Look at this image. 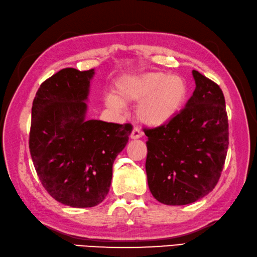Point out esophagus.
I'll use <instances>...</instances> for the list:
<instances>
[{
	"label": "esophagus",
	"mask_w": 257,
	"mask_h": 257,
	"mask_svg": "<svg viewBox=\"0 0 257 257\" xmlns=\"http://www.w3.org/2000/svg\"><path fill=\"white\" fill-rule=\"evenodd\" d=\"M142 137V132L139 130L138 128H134L133 132H132V135H130V138L132 139H138Z\"/></svg>",
	"instance_id": "1"
}]
</instances>
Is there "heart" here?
I'll use <instances>...</instances> for the list:
<instances>
[{
    "instance_id": "obj_1",
    "label": "heart",
    "mask_w": 257,
    "mask_h": 257,
    "mask_svg": "<svg viewBox=\"0 0 257 257\" xmlns=\"http://www.w3.org/2000/svg\"><path fill=\"white\" fill-rule=\"evenodd\" d=\"M189 95L188 83L182 76L151 72L124 75L115 81L110 104L120 108L139 102L137 115L152 127L165 124L180 113Z\"/></svg>"
}]
</instances>
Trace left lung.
Segmentation results:
<instances>
[{"label":"left lung","mask_w":257,"mask_h":257,"mask_svg":"<svg viewBox=\"0 0 257 257\" xmlns=\"http://www.w3.org/2000/svg\"><path fill=\"white\" fill-rule=\"evenodd\" d=\"M195 90L175 118L145 128L146 173L157 201L184 206L214 189L229 145L225 96L217 83L193 71Z\"/></svg>","instance_id":"1"}]
</instances>
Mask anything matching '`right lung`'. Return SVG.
Here are the masks:
<instances>
[{"label": "right lung", "mask_w": 257, "mask_h": 257, "mask_svg": "<svg viewBox=\"0 0 257 257\" xmlns=\"http://www.w3.org/2000/svg\"><path fill=\"white\" fill-rule=\"evenodd\" d=\"M94 69L64 68L41 83L32 102L29 149L46 191L74 208L103 201L112 165L128 143L130 123L85 120Z\"/></svg>", "instance_id": "right-lung-1"}]
</instances>
